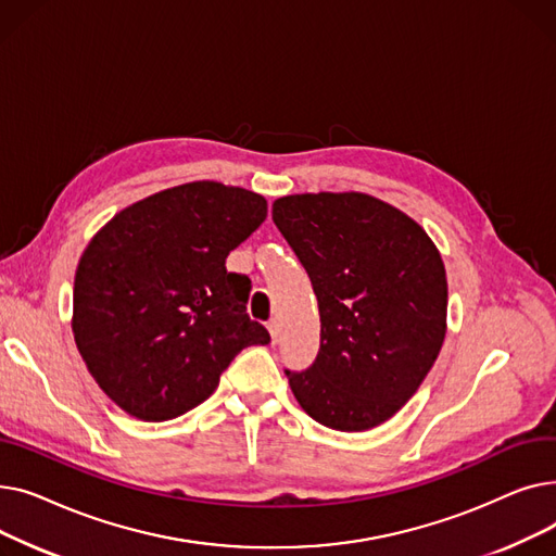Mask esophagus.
Wrapping results in <instances>:
<instances>
[{"label": "esophagus", "mask_w": 556, "mask_h": 556, "mask_svg": "<svg viewBox=\"0 0 556 556\" xmlns=\"http://www.w3.org/2000/svg\"><path fill=\"white\" fill-rule=\"evenodd\" d=\"M268 331H270V338H273V342H277V340H279V323H277L275 317H273L270 323H268Z\"/></svg>", "instance_id": "34e87169"}]
</instances>
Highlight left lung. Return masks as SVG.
Wrapping results in <instances>:
<instances>
[{"instance_id":"obj_1","label":"left lung","mask_w":556,"mask_h":556,"mask_svg":"<svg viewBox=\"0 0 556 556\" xmlns=\"http://www.w3.org/2000/svg\"><path fill=\"white\" fill-rule=\"evenodd\" d=\"M273 220L304 266L319 308V352L283 369L304 410L361 432L407 403L446 336V270L428 233L365 193L275 200Z\"/></svg>"}]
</instances>
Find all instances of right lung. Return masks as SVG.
I'll list each match as a JSON object with an SVG mask.
<instances>
[{
	"label": "right lung",
	"instance_id": "obj_1",
	"mask_svg": "<svg viewBox=\"0 0 556 556\" xmlns=\"http://www.w3.org/2000/svg\"><path fill=\"white\" fill-rule=\"evenodd\" d=\"M263 195L220 182L160 191L116 214L74 279V340L99 388L143 421L180 417L270 333L248 315L250 279L225 258L266 220Z\"/></svg>",
	"mask_w": 556,
	"mask_h": 556
}]
</instances>
